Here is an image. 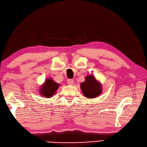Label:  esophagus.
<instances>
[{
	"instance_id": "1",
	"label": "esophagus",
	"mask_w": 147,
	"mask_h": 147,
	"mask_svg": "<svg viewBox=\"0 0 147 147\" xmlns=\"http://www.w3.org/2000/svg\"><path fill=\"white\" fill-rule=\"evenodd\" d=\"M67 83L69 85H72L74 84V80L73 79H68L67 80Z\"/></svg>"
}]
</instances>
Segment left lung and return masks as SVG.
Wrapping results in <instances>:
<instances>
[{
	"label": "left lung",
	"mask_w": 147,
	"mask_h": 147,
	"mask_svg": "<svg viewBox=\"0 0 147 147\" xmlns=\"http://www.w3.org/2000/svg\"><path fill=\"white\" fill-rule=\"evenodd\" d=\"M80 88L84 96L88 98L98 96L102 90L101 84L97 81L93 76L90 75L86 77L84 82L81 83Z\"/></svg>",
	"instance_id": "obj_1"
}]
</instances>
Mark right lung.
Segmentation results:
<instances>
[{
	"label": "right lung",
	"instance_id": "obj_1",
	"mask_svg": "<svg viewBox=\"0 0 147 147\" xmlns=\"http://www.w3.org/2000/svg\"><path fill=\"white\" fill-rule=\"evenodd\" d=\"M59 84L53 81L51 79H47L40 89V94L45 98H51L58 89Z\"/></svg>",
	"mask_w": 147,
	"mask_h": 147
}]
</instances>
